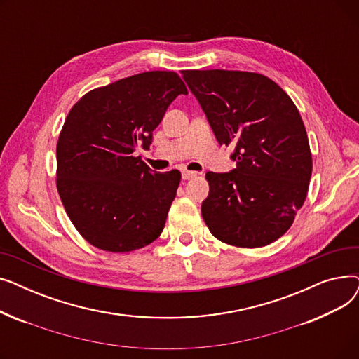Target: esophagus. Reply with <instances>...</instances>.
Returning <instances> with one entry per match:
<instances>
[{
	"mask_svg": "<svg viewBox=\"0 0 359 359\" xmlns=\"http://www.w3.org/2000/svg\"><path fill=\"white\" fill-rule=\"evenodd\" d=\"M196 176H198V173H196V172H189V170H183V172H182V177H183V180H191V179L196 177Z\"/></svg>",
	"mask_w": 359,
	"mask_h": 359,
	"instance_id": "1",
	"label": "esophagus"
}]
</instances>
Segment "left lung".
Segmentation results:
<instances>
[{"label": "left lung", "mask_w": 359, "mask_h": 359, "mask_svg": "<svg viewBox=\"0 0 359 359\" xmlns=\"http://www.w3.org/2000/svg\"><path fill=\"white\" fill-rule=\"evenodd\" d=\"M219 145L236 168L208 172L201 212L218 240L262 248L284 236L303 206L313 161L307 132L288 94L262 74L182 71Z\"/></svg>", "instance_id": "8db88e82"}]
</instances>
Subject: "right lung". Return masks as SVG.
Here are the masks:
<instances>
[{"label":"right lung","mask_w":359,"mask_h":359,"mask_svg":"<svg viewBox=\"0 0 359 359\" xmlns=\"http://www.w3.org/2000/svg\"><path fill=\"white\" fill-rule=\"evenodd\" d=\"M187 94L173 71H148L94 88L72 106L56 145V187L74 227L94 248L125 253L153 243L180 172H153L148 149L167 107Z\"/></svg>","instance_id":"obj_1"}]
</instances>
